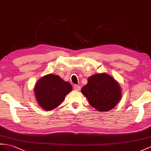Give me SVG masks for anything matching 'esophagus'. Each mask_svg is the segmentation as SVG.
<instances>
[{
  "label": "esophagus",
  "instance_id": "obj_1",
  "mask_svg": "<svg viewBox=\"0 0 151 151\" xmlns=\"http://www.w3.org/2000/svg\"><path fill=\"white\" fill-rule=\"evenodd\" d=\"M73 89H74L76 91H80L81 87L78 85H74V86H73Z\"/></svg>",
  "mask_w": 151,
  "mask_h": 151
}]
</instances>
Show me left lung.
I'll list each match as a JSON object with an SVG mask.
<instances>
[{
	"label": "left lung",
	"mask_w": 151,
	"mask_h": 151,
	"mask_svg": "<svg viewBox=\"0 0 151 151\" xmlns=\"http://www.w3.org/2000/svg\"><path fill=\"white\" fill-rule=\"evenodd\" d=\"M90 104L99 111H108L115 107L122 97L119 84L106 73H97L88 78L81 89Z\"/></svg>",
	"instance_id": "1"
}]
</instances>
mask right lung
Wrapping results in <instances>:
<instances>
[{"mask_svg":"<svg viewBox=\"0 0 151 151\" xmlns=\"http://www.w3.org/2000/svg\"><path fill=\"white\" fill-rule=\"evenodd\" d=\"M72 87L60 76L48 74L38 81L35 86V93L38 103L43 109L50 111L60 105Z\"/></svg>","mask_w":151,"mask_h":151,"instance_id":"obj_1","label":"right lung"}]
</instances>
